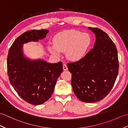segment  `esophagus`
I'll return each instance as SVG.
<instances>
[{
    "instance_id": "34e87169",
    "label": "esophagus",
    "mask_w": 128,
    "mask_h": 128,
    "mask_svg": "<svg viewBox=\"0 0 128 128\" xmlns=\"http://www.w3.org/2000/svg\"><path fill=\"white\" fill-rule=\"evenodd\" d=\"M68 69V68L67 67V65L66 64H63V70H67Z\"/></svg>"
}]
</instances>
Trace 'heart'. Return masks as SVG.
<instances>
[{"label": "heart", "mask_w": 128, "mask_h": 128, "mask_svg": "<svg viewBox=\"0 0 128 128\" xmlns=\"http://www.w3.org/2000/svg\"><path fill=\"white\" fill-rule=\"evenodd\" d=\"M54 44L48 46L52 54L59 56L66 50L68 58L78 61L84 57L91 44L90 35L76 30H69L57 34L53 38Z\"/></svg>", "instance_id": "b5f03b06"}]
</instances>
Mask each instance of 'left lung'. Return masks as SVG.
<instances>
[{
    "mask_svg": "<svg viewBox=\"0 0 128 128\" xmlns=\"http://www.w3.org/2000/svg\"><path fill=\"white\" fill-rule=\"evenodd\" d=\"M96 36L94 48L79 60L68 63L74 93L83 102H94L110 92L118 74L116 46L105 32L89 27Z\"/></svg>",
    "mask_w": 128,
    "mask_h": 128,
    "instance_id": "obj_1",
    "label": "left lung"
}]
</instances>
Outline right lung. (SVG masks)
<instances>
[{"label": "right lung", "mask_w": 128, "mask_h": 128, "mask_svg": "<svg viewBox=\"0 0 128 128\" xmlns=\"http://www.w3.org/2000/svg\"><path fill=\"white\" fill-rule=\"evenodd\" d=\"M48 30H32L14 40L8 50L7 70L11 84L20 96L32 105H40L51 96L56 81L63 72V63L51 64L23 57L22 44L45 38Z\"/></svg>", "instance_id": "add662e5"}]
</instances>
